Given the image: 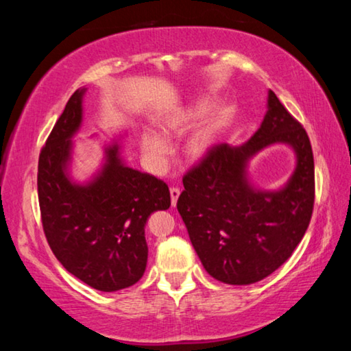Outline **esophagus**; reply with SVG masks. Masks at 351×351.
Returning <instances> with one entry per match:
<instances>
[{"mask_svg": "<svg viewBox=\"0 0 351 351\" xmlns=\"http://www.w3.org/2000/svg\"><path fill=\"white\" fill-rule=\"evenodd\" d=\"M181 195V190L178 187H171L170 189V198H171V206H176V201L180 198Z\"/></svg>", "mask_w": 351, "mask_h": 351, "instance_id": "obj_1", "label": "esophagus"}]
</instances>
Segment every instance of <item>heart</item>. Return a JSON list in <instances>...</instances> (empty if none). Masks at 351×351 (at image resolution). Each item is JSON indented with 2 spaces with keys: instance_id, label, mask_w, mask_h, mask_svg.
<instances>
[{
  "instance_id": "obj_1",
  "label": "heart",
  "mask_w": 351,
  "mask_h": 351,
  "mask_svg": "<svg viewBox=\"0 0 351 351\" xmlns=\"http://www.w3.org/2000/svg\"><path fill=\"white\" fill-rule=\"evenodd\" d=\"M207 110H209V100H197V102L178 106L176 110L170 111L159 121V133L164 139L178 138V136L186 133L193 123H197L206 114ZM226 116H228L226 110L218 108L201 122V125L189 136L186 144H184V152H186L187 158L201 159L210 152V148L217 144L219 133H221ZM164 139L152 133L141 134L139 142L142 154L154 167H161L165 158H167L169 145Z\"/></svg>"
}]
</instances>
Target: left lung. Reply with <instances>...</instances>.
<instances>
[{"label": "left lung", "mask_w": 351, "mask_h": 351, "mask_svg": "<svg viewBox=\"0 0 351 351\" xmlns=\"http://www.w3.org/2000/svg\"><path fill=\"white\" fill-rule=\"evenodd\" d=\"M272 143L296 153V169L278 191L254 189L247 161ZM178 212L204 269L228 285H251L287 261L310 224L314 159L310 138L272 91L260 128L246 144H217L182 178Z\"/></svg>", "instance_id": "1"}]
</instances>
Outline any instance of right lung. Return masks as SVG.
Returning a JSON list of instances; mask_svg holds the SVG:
<instances>
[{
	"mask_svg": "<svg viewBox=\"0 0 351 351\" xmlns=\"http://www.w3.org/2000/svg\"><path fill=\"white\" fill-rule=\"evenodd\" d=\"M83 90L58 117L38 158V203L46 240L64 269L91 288L112 293L144 276L145 224L154 210H167V184L127 167L121 145L105 147L102 170L86 184L69 176L73 136L82 125Z\"/></svg>",
	"mask_w": 351,
	"mask_h": 351,
	"instance_id": "obj_1",
	"label": "right lung"
}]
</instances>
